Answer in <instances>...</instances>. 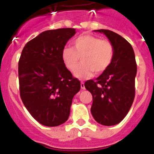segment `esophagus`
<instances>
[{"label":"esophagus","mask_w":154,"mask_h":154,"mask_svg":"<svg viewBox=\"0 0 154 154\" xmlns=\"http://www.w3.org/2000/svg\"><path fill=\"white\" fill-rule=\"evenodd\" d=\"M81 88L82 90H85V83L84 82H81Z\"/></svg>","instance_id":"esophagus-1"}]
</instances>
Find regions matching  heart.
<instances>
[{"mask_svg":"<svg viewBox=\"0 0 154 154\" xmlns=\"http://www.w3.org/2000/svg\"><path fill=\"white\" fill-rule=\"evenodd\" d=\"M114 47L108 40H102L92 35H82L75 39L72 48H64L62 51V59L65 66L76 77L81 79L101 74L109 69L114 58ZM81 60H79V59Z\"/></svg>","mask_w":154,"mask_h":154,"instance_id":"heart-1","label":"heart"}]
</instances>
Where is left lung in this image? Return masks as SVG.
Masks as SVG:
<instances>
[{
  "label": "left lung",
  "instance_id": "8db88e82",
  "mask_svg": "<svg viewBox=\"0 0 154 154\" xmlns=\"http://www.w3.org/2000/svg\"><path fill=\"white\" fill-rule=\"evenodd\" d=\"M103 33L114 47V58L109 69L96 79L89 80L85 87L92 95L91 112L98 123L112 126L128 114L135 99L137 65L131 45L124 37L108 29Z\"/></svg>",
  "mask_w": 154,
  "mask_h": 154
}]
</instances>
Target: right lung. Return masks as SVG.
Returning a JSON list of instances; mask_svg holds the SVG:
<instances>
[{
    "mask_svg": "<svg viewBox=\"0 0 154 154\" xmlns=\"http://www.w3.org/2000/svg\"><path fill=\"white\" fill-rule=\"evenodd\" d=\"M76 29L62 28L42 32L23 48L19 61L20 97L40 124L55 127L65 123L81 82L62 59V51Z\"/></svg>",
    "mask_w": 154,
    "mask_h": 154,
    "instance_id": "1",
    "label": "right lung"
}]
</instances>
